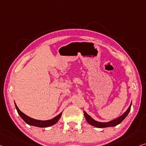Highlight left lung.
Masks as SVG:
<instances>
[{
    "mask_svg": "<svg viewBox=\"0 0 146 146\" xmlns=\"http://www.w3.org/2000/svg\"><path fill=\"white\" fill-rule=\"evenodd\" d=\"M132 106V102L130 103V105L127 109V110L124 113L121 115L120 117H119L118 118L115 119L113 120H111L108 122H99L94 120V119L92 118L90 115L87 114V113L84 111V115L85 117V119L86 121L88 122V123L90 124V125L94 126L95 127L97 128H106V127H115V126H117L119 124H120L122 121H123L124 119L126 118V117L127 116L128 114L129 113L130 108H131Z\"/></svg>",
    "mask_w": 146,
    "mask_h": 146,
    "instance_id": "obj_1",
    "label": "left lung"
}]
</instances>
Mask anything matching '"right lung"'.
<instances>
[{
    "label": "right lung",
    "mask_w": 146,
    "mask_h": 146,
    "mask_svg": "<svg viewBox=\"0 0 146 146\" xmlns=\"http://www.w3.org/2000/svg\"><path fill=\"white\" fill-rule=\"evenodd\" d=\"M15 104V106H16V108L17 110V111L18 113V114L19 115V116L21 117V119L24 121L26 123L28 124L29 125H31V126H35V127H50V126H52L57 123V122L59 121V119H60L61 116H62V112H61L59 115H58L57 116H56L55 117H54L53 119H49V120H46V121H41V120H37V119H33L31 117H30L27 115H26L25 114L23 113V112H21L20 110H19V108H17V106H16V103L14 102Z\"/></svg>",
    "instance_id": "add662e5"
}]
</instances>
